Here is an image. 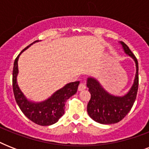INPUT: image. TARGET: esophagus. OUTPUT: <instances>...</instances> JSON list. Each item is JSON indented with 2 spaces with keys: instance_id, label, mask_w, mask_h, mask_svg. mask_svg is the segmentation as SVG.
I'll return each mask as SVG.
<instances>
[{
  "instance_id": "1",
  "label": "esophagus",
  "mask_w": 149,
  "mask_h": 149,
  "mask_svg": "<svg viewBox=\"0 0 149 149\" xmlns=\"http://www.w3.org/2000/svg\"><path fill=\"white\" fill-rule=\"evenodd\" d=\"M85 89H86V85H85V84H84V83H80L79 86H78V91H83L84 90H85Z\"/></svg>"
}]
</instances>
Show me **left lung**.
Returning a JSON list of instances; mask_svg holds the SVG:
<instances>
[{"label":"left lung","instance_id":"1","mask_svg":"<svg viewBox=\"0 0 149 149\" xmlns=\"http://www.w3.org/2000/svg\"><path fill=\"white\" fill-rule=\"evenodd\" d=\"M125 53L130 56L135 63L136 72L133 84L127 93L122 96L113 95L104 88L95 77L86 79V86L91 94L87 104V113L96 122L102 125H111L121 120L131 111L139 88V63L138 60L126 44L119 42Z\"/></svg>","mask_w":149,"mask_h":149}]
</instances>
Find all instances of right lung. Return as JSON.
<instances>
[{
	"instance_id": "right-lung-1",
	"label": "right lung",
	"mask_w": 149,
	"mask_h": 149,
	"mask_svg": "<svg viewBox=\"0 0 149 149\" xmlns=\"http://www.w3.org/2000/svg\"><path fill=\"white\" fill-rule=\"evenodd\" d=\"M39 41H36L31 45L27 46L22 52L15 58L13 67V91L15 95V100L17 105L23 112L24 115L31 120L32 122L36 123L42 126H49L56 123L58 119L64 114L65 112V103L68 99L77 93L79 81L72 82L65 84L61 89L56 91L42 101L36 102L29 100L25 97L23 92L21 91L17 84V77L18 75V58L20 55L27 49H29L34 43L38 42Z\"/></svg>"
}]
</instances>
